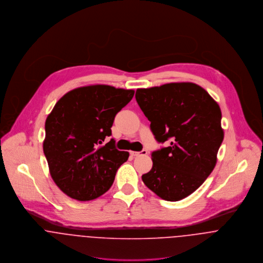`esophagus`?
<instances>
[{
	"instance_id": "34e87169",
	"label": "esophagus",
	"mask_w": 263,
	"mask_h": 263,
	"mask_svg": "<svg viewBox=\"0 0 263 263\" xmlns=\"http://www.w3.org/2000/svg\"><path fill=\"white\" fill-rule=\"evenodd\" d=\"M130 154L132 155V156H139V155H146L147 154V150H142V151H140V152H138V151H131L130 152Z\"/></svg>"
}]
</instances>
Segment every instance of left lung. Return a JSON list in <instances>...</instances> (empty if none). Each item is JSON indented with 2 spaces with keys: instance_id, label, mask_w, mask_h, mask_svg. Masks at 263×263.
Instances as JSON below:
<instances>
[{
  "instance_id": "left-lung-1",
  "label": "left lung",
  "mask_w": 263,
  "mask_h": 263,
  "mask_svg": "<svg viewBox=\"0 0 263 263\" xmlns=\"http://www.w3.org/2000/svg\"><path fill=\"white\" fill-rule=\"evenodd\" d=\"M135 97L155 139H171V145L152 152V168L142 180L162 200L180 201L216 166L224 139L220 106L204 88L189 82L137 88Z\"/></svg>"
}]
</instances>
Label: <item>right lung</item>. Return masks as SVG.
<instances>
[{
	"instance_id": "obj_1",
	"label": "right lung",
	"mask_w": 263,
	"mask_h": 263,
	"mask_svg": "<svg viewBox=\"0 0 263 263\" xmlns=\"http://www.w3.org/2000/svg\"><path fill=\"white\" fill-rule=\"evenodd\" d=\"M134 92L108 85L73 88L46 118L43 152L53 181L69 198L95 200L113 184L129 152L116 149L114 139L104 142Z\"/></svg>"
}]
</instances>
